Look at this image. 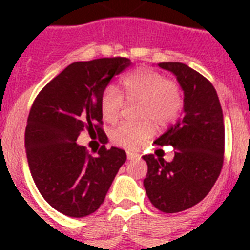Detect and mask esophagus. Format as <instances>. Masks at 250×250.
I'll list each match as a JSON object with an SVG mask.
<instances>
[{"label":"esophagus","mask_w":250,"mask_h":250,"mask_svg":"<svg viewBox=\"0 0 250 250\" xmlns=\"http://www.w3.org/2000/svg\"><path fill=\"white\" fill-rule=\"evenodd\" d=\"M139 154H137V153H133V152H127V158H128V160H136V158H139Z\"/></svg>","instance_id":"34e87169"}]
</instances>
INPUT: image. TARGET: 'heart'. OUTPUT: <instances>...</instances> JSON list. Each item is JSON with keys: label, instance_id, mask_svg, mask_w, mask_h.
I'll use <instances>...</instances> for the list:
<instances>
[{"label": "heart", "instance_id": "b5f03b06", "mask_svg": "<svg viewBox=\"0 0 250 250\" xmlns=\"http://www.w3.org/2000/svg\"><path fill=\"white\" fill-rule=\"evenodd\" d=\"M123 92L128 102L141 104L139 118L141 121H152L157 125H166L174 122L183 106L182 93L179 86L172 82H167L160 72L141 68L125 76ZM125 106V98L121 92L107 86L102 92L100 100L102 118L109 123L117 122ZM153 135L150 123L132 125L122 123L110 133L114 144L123 148L136 149Z\"/></svg>", "mask_w": 250, "mask_h": 250}]
</instances>
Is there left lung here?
I'll use <instances>...</instances> for the list:
<instances>
[{
  "label": "left lung",
  "instance_id": "8db88e82",
  "mask_svg": "<svg viewBox=\"0 0 250 250\" xmlns=\"http://www.w3.org/2000/svg\"><path fill=\"white\" fill-rule=\"evenodd\" d=\"M182 88L183 113L154 144L171 145L174 160L143 156L148 165L144 188L149 200L164 213H179L205 198L221 174L225 152V125L217 90L209 80L180 62L158 63Z\"/></svg>",
  "mask_w": 250,
  "mask_h": 250
}]
</instances>
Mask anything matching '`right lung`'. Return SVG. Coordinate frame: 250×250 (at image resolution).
<instances>
[{
    "label": "right lung",
    "mask_w": 250,
    "mask_h": 250,
    "mask_svg": "<svg viewBox=\"0 0 250 250\" xmlns=\"http://www.w3.org/2000/svg\"><path fill=\"white\" fill-rule=\"evenodd\" d=\"M131 64L122 57L71 63L44 86L31 107L24 137L31 175L45 201L67 217L94 213L127 160L115 146H102L92 157L76 140L85 128L105 140L101 94Z\"/></svg>",
    "instance_id": "add662e5"
}]
</instances>
